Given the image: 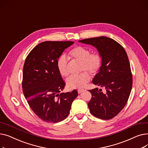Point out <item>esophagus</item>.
<instances>
[{
  "instance_id": "esophagus-1",
  "label": "esophagus",
  "mask_w": 148,
  "mask_h": 148,
  "mask_svg": "<svg viewBox=\"0 0 148 148\" xmlns=\"http://www.w3.org/2000/svg\"><path fill=\"white\" fill-rule=\"evenodd\" d=\"M84 90H85L84 89H78V90H77V91H78L79 94H81L82 92H83L84 91Z\"/></svg>"
}]
</instances>
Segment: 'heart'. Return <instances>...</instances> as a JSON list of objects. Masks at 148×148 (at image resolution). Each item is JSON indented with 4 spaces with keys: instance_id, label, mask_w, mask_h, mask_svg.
Wrapping results in <instances>:
<instances>
[{
    "instance_id": "1",
    "label": "heart",
    "mask_w": 148,
    "mask_h": 148,
    "mask_svg": "<svg viewBox=\"0 0 148 148\" xmlns=\"http://www.w3.org/2000/svg\"><path fill=\"white\" fill-rule=\"evenodd\" d=\"M70 59L81 62L80 70L84 72L79 75H71L66 80V84L70 89H80L84 88L89 82L92 75L97 74L101 68L103 58L98 52L90 53V50L83 46H77L68 53ZM57 67L60 74L64 77L69 75L67 60L65 56H60L57 62Z\"/></svg>"
}]
</instances>
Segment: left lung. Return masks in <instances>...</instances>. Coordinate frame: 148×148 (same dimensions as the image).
<instances>
[{"label":"left lung","mask_w":148,"mask_h":148,"mask_svg":"<svg viewBox=\"0 0 148 148\" xmlns=\"http://www.w3.org/2000/svg\"><path fill=\"white\" fill-rule=\"evenodd\" d=\"M79 42L95 47L103 58L101 68L92 83L106 91L103 93L98 88L89 90L92 94L88 103L90 112L99 119H112L125 107L132 89L133 76L127 54L120 44L106 36Z\"/></svg>","instance_id":"left-lung-1"}]
</instances>
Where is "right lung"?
<instances>
[{"label":"right lung","mask_w":148,"mask_h":148,"mask_svg":"<svg viewBox=\"0 0 148 148\" xmlns=\"http://www.w3.org/2000/svg\"><path fill=\"white\" fill-rule=\"evenodd\" d=\"M73 41H44L27 55L23 71L22 88L33 112L42 121L57 123L65 119L78 96L77 90L60 93L65 83L57 67L62 53Z\"/></svg>","instance_id":"add662e5"}]
</instances>
